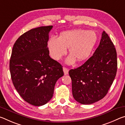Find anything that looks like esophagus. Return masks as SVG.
<instances>
[{"mask_svg":"<svg viewBox=\"0 0 125 125\" xmlns=\"http://www.w3.org/2000/svg\"><path fill=\"white\" fill-rule=\"evenodd\" d=\"M63 72H64V75H67L68 74L69 69H68V68H67L63 67Z\"/></svg>","mask_w":125,"mask_h":125,"instance_id":"obj_1","label":"esophagus"}]
</instances>
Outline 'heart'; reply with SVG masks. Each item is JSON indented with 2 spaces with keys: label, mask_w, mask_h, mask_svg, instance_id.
<instances>
[{
  "label": "heart",
  "mask_w": 125,
  "mask_h": 125,
  "mask_svg": "<svg viewBox=\"0 0 125 125\" xmlns=\"http://www.w3.org/2000/svg\"><path fill=\"white\" fill-rule=\"evenodd\" d=\"M98 36L93 31L73 30L61 33L60 37L52 36L48 42L50 54L56 60H59L66 53L67 47L71 54L67 58V63L73 64L76 59L83 61L88 58L96 45Z\"/></svg>",
  "instance_id": "1"
}]
</instances>
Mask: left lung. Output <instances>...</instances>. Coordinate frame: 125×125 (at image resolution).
Instances as JSON below:
<instances>
[{"label":"left lung","instance_id":"left-lung-1","mask_svg":"<svg viewBox=\"0 0 125 125\" xmlns=\"http://www.w3.org/2000/svg\"><path fill=\"white\" fill-rule=\"evenodd\" d=\"M117 53L115 46L104 31L98 47L84 64L71 69L72 94L82 104H92L107 94L117 72Z\"/></svg>","mask_w":125,"mask_h":125}]
</instances>
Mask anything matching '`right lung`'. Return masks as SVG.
Segmentation results:
<instances>
[{"label": "right lung", "instance_id": "right-lung-1", "mask_svg": "<svg viewBox=\"0 0 125 125\" xmlns=\"http://www.w3.org/2000/svg\"><path fill=\"white\" fill-rule=\"evenodd\" d=\"M53 26L27 31L15 42L9 67L17 92L30 104L40 106L52 99L62 66L49 56L47 42Z\"/></svg>", "mask_w": 125, "mask_h": 125}]
</instances>
